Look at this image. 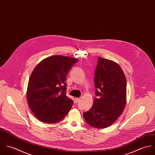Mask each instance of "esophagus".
I'll return each instance as SVG.
<instances>
[{"instance_id":"esophagus-1","label":"esophagus","mask_w":155,"mask_h":155,"mask_svg":"<svg viewBox=\"0 0 155 155\" xmlns=\"http://www.w3.org/2000/svg\"><path fill=\"white\" fill-rule=\"evenodd\" d=\"M74 101H75L76 103H78L80 101V98H75Z\"/></svg>"}]
</instances>
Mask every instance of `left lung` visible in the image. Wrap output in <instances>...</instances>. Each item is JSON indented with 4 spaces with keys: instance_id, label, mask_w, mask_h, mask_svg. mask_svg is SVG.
Returning <instances> with one entry per match:
<instances>
[{
    "instance_id": "8db88e82",
    "label": "left lung",
    "mask_w": 155,
    "mask_h": 155,
    "mask_svg": "<svg viewBox=\"0 0 155 155\" xmlns=\"http://www.w3.org/2000/svg\"><path fill=\"white\" fill-rule=\"evenodd\" d=\"M95 95L98 98L84 117L96 128H105L122 114L127 102V80L120 66L116 62L99 57L95 72Z\"/></svg>"
}]
</instances>
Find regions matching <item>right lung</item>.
<instances>
[{
    "instance_id": "1",
    "label": "right lung",
    "mask_w": 155,
    "mask_h": 155,
    "mask_svg": "<svg viewBox=\"0 0 155 155\" xmlns=\"http://www.w3.org/2000/svg\"><path fill=\"white\" fill-rule=\"evenodd\" d=\"M78 58L53 55L42 60L33 70L28 83L27 100L30 109L42 122L61 121L73 101L66 96V75Z\"/></svg>"
}]
</instances>
